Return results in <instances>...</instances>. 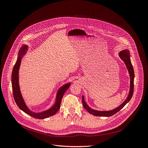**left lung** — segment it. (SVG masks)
<instances>
[{
    "label": "left lung",
    "mask_w": 148,
    "mask_h": 148,
    "mask_svg": "<svg viewBox=\"0 0 148 148\" xmlns=\"http://www.w3.org/2000/svg\"><path fill=\"white\" fill-rule=\"evenodd\" d=\"M119 56L123 61L124 63H125L126 67L128 69L130 77V88L128 95L126 98V99L124 101L123 103H122V104H121L119 107L114 108V109L109 110V111H99V110L92 109V108H90L87 104L86 101H85L84 97L82 96V103L84 108L89 113L92 114V115H94L96 116H105V117H109V116H113L117 112H118L120 110H121L122 108L130 101L132 97H133V92H134V69H133V65H132L131 59H130V53L129 50L128 49L122 50L119 53Z\"/></svg>",
    "instance_id": "8db88e82"
}]
</instances>
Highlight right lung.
Instances as JSON below:
<instances>
[{
	"label": "right lung",
	"instance_id": "add662e5",
	"mask_svg": "<svg viewBox=\"0 0 148 148\" xmlns=\"http://www.w3.org/2000/svg\"><path fill=\"white\" fill-rule=\"evenodd\" d=\"M28 50V47L27 45H23L21 46V49L19 50L18 57L15 64L12 69V73L11 75V81H12V92L14 95V98L15 101L17 105L19 107L20 109L22 111L26 113V114L30 115L33 118L39 119H43L47 118L50 116H51L54 114H55L59 110L60 107L61 101L63 97L65 92L68 90L69 88L71 83H68L65 84L63 86H61L58 90L55 103L54 105L51 107L48 110L41 112H34L32 110H30L28 107L26 106L25 100L23 99L21 93L20 92V88L19 86V69L21 64V61L22 58L24 56L27 51Z\"/></svg>",
	"mask_w": 148,
	"mask_h": 148
}]
</instances>
